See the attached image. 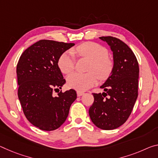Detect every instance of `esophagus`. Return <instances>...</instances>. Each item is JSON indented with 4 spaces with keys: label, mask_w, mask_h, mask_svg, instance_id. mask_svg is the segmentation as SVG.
<instances>
[{
    "label": "esophagus",
    "mask_w": 158,
    "mask_h": 158,
    "mask_svg": "<svg viewBox=\"0 0 158 158\" xmlns=\"http://www.w3.org/2000/svg\"><path fill=\"white\" fill-rule=\"evenodd\" d=\"M77 96H82V95L84 94V93L82 91H77Z\"/></svg>",
    "instance_id": "34e87169"
}]
</instances>
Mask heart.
<instances>
[{
    "label": "heart",
    "instance_id": "1",
    "mask_svg": "<svg viewBox=\"0 0 158 158\" xmlns=\"http://www.w3.org/2000/svg\"><path fill=\"white\" fill-rule=\"evenodd\" d=\"M74 53L89 59L91 60V63L89 69L90 71L89 73L80 74L74 72L67 77V84L70 88L78 91H86L97 83V74L100 79H104L110 74L112 62L107 57L108 51L105 47L94 42H86L80 45L76 49L61 55L58 60V66L64 74H69L74 69Z\"/></svg>",
    "mask_w": 158,
    "mask_h": 158
}]
</instances>
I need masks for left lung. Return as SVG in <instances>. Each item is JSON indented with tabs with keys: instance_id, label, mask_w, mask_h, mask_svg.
Masks as SVG:
<instances>
[{
	"instance_id": "1",
	"label": "left lung",
	"mask_w": 158,
	"mask_h": 158,
	"mask_svg": "<svg viewBox=\"0 0 158 158\" xmlns=\"http://www.w3.org/2000/svg\"><path fill=\"white\" fill-rule=\"evenodd\" d=\"M100 39L110 46L114 65L101 86L105 92L93 94L94 102L89 113L97 127L112 130L122 126L131 113L138 97L139 67L133 51L121 40L112 36Z\"/></svg>"
}]
</instances>
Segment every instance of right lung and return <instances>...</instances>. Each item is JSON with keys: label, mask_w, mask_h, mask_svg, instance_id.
<instances>
[{"label": "right lung", "mask_w": 158, "mask_h": 158, "mask_svg": "<svg viewBox=\"0 0 158 158\" xmlns=\"http://www.w3.org/2000/svg\"><path fill=\"white\" fill-rule=\"evenodd\" d=\"M74 46L43 39L27 48L17 64L18 98L30 123L44 131H53L65 122L77 98L74 89H61L65 79L58 67L61 55Z\"/></svg>", "instance_id": "obj_1"}]
</instances>
